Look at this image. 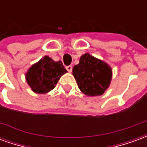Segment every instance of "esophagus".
<instances>
[{
    "instance_id": "esophagus-1",
    "label": "esophagus",
    "mask_w": 147,
    "mask_h": 147,
    "mask_svg": "<svg viewBox=\"0 0 147 147\" xmlns=\"http://www.w3.org/2000/svg\"><path fill=\"white\" fill-rule=\"evenodd\" d=\"M66 69L68 72H71L72 71V66L71 65H68V66H66Z\"/></svg>"
}]
</instances>
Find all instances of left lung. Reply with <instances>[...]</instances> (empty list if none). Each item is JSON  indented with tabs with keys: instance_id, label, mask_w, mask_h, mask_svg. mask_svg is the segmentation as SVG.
Masks as SVG:
<instances>
[{
	"instance_id": "left-lung-1",
	"label": "left lung",
	"mask_w": 147,
	"mask_h": 147,
	"mask_svg": "<svg viewBox=\"0 0 147 147\" xmlns=\"http://www.w3.org/2000/svg\"><path fill=\"white\" fill-rule=\"evenodd\" d=\"M72 72L80 90L88 96L103 94L112 79V70L108 64L89 53L80 57Z\"/></svg>"
}]
</instances>
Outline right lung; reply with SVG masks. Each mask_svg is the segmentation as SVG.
<instances>
[{
    "label": "right lung",
    "mask_w": 147,
    "mask_h": 147,
    "mask_svg": "<svg viewBox=\"0 0 147 147\" xmlns=\"http://www.w3.org/2000/svg\"><path fill=\"white\" fill-rule=\"evenodd\" d=\"M66 72L61 61L56 62L45 56L30 67L26 80L34 92L45 94L53 89L61 76Z\"/></svg>",
    "instance_id": "right-lung-1"
}]
</instances>
